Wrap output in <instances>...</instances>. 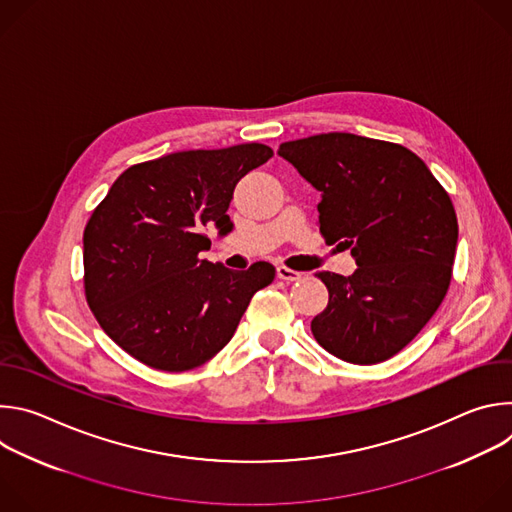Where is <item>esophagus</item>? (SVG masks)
<instances>
[{
  "mask_svg": "<svg viewBox=\"0 0 512 512\" xmlns=\"http://www.w3.org/2000/svg\"><path fill=\"white\" fill-rule=\"evenodd\" d=\"M277 277L283 279V281H298V279H302V273H300V271H294V269H289V267H285V265H279V267H277Z\"/></svg>",
  "mask_w": 512,
  "mask_h": 512,
  "instance_id": "obj_1",
  "label": "esophagus"
}]
</instances>
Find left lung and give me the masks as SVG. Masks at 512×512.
<instances>
[{
    "instance_id": "obj_1",
    "label": "left lung",
    "mask_w": 512,
    "mask_h": 512,
    "mask_svg": "<svg viewBox=\"0 0 512 512\" xmlns=\"http://www.w3.org/2000/svg\"><path fill=\"white\" fill-rule=\"evenodd\" d=\"M277 154L322 192L320 233L358 265L348 277L316 273L330 300L314 338L352 364L395 356L448 294L458 243L450 194L419 156L383 139L332 131L285 141Z\"/></svg>"
}]
</instances>
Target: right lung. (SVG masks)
<instances>
[{"label": "right lung", "mask_w": 512, "mask_h": 512, "mask_svg": "<svg viewBox=\"0 0 512 512\" xmlns=\"http://www.w3.org/2000/svg\"><path fill=\"white\" fill-rule=\"evenodd\" d=\"M271 156L263 143L188 150L135 164L113 182L83 233V281L97 322L127 354L182 373L233 338L275 267L233 271L202 259L204 231H231L237 182Z\"/></svg>", "instance_id": "add662e5"}]
</instances>
